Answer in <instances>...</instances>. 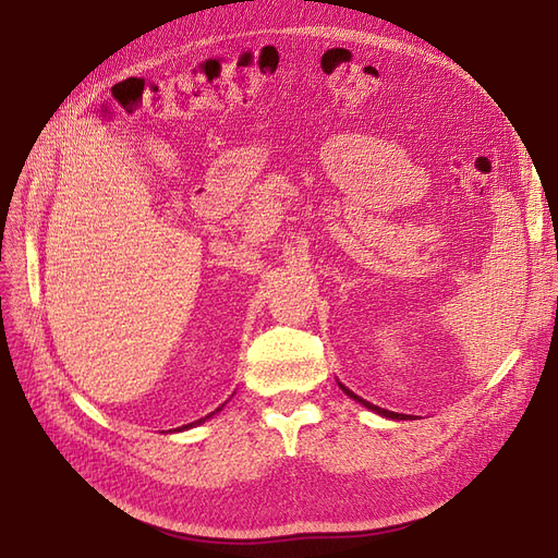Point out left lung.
<instances>
[{
  "label": "left lung",
  "mask_w": 558,
  "mask_h": 558,
  "mask_svg": "<svg viewBox=\"0 0 558 558\" xmlns=\"http://www.w3.org/2000/svg\"><path fill=\"white\" fill-rule=\"evenodd\" d=\"M339 387H341V391L345 393V396H350L353 400H357L360 404H364L366 409H371V412H375V414H379V416H385V418H391V421H409L412 416H407V414H396V412H389V409H383V407H377V404H371V402H366L364 398H360L357 393H353L350 389H345L341 383H339Z\"/></svg>",
  "instance_id": "left-lung-1"
}]
</instances>
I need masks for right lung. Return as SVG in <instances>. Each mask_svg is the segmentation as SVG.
<instances>
[{"label": "right lung", "instance_id": "1", "mask_svg": "<svg viewBox=\"0 0 558 558\" xmlns=\"http://www.w3.org/2000/svg\"><path fill=\"white\" fill-rule=\"evenodd\" d=\"M221 407H223V404H221ZM221 407L217 409V412H221ZM217 412L208 414V416H205V418H198V421H194V423H190V425H183V427H179V432H181V429H190V427H194V425H201V423H205V421H208V418H213Z\"/></svg>", "mask_w": 558, "mask_h": 558}]
</instances>
